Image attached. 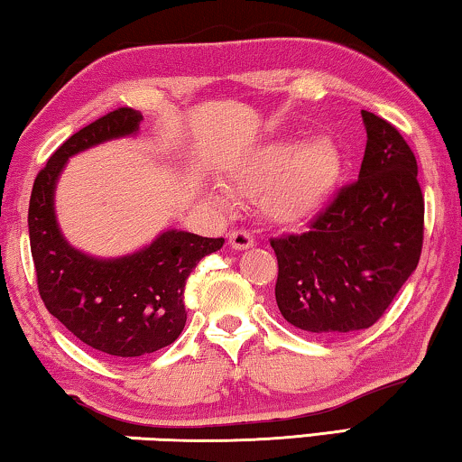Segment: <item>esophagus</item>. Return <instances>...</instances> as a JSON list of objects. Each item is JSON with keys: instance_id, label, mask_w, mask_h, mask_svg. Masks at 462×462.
<instances>
[{"instance_id": "34e87169", "label": "esophagus", "mask_w": 462, "mask_h": 462, "mask_svg": "<svg viewBox=\"0 0 462 462\" xmlns=\"http://www.w3.org/2000/svg\"><path fill=\"white\" fill-rule=\"evenodd\" d=\"M229 245L233 250H250L254 245V237L245 229H237L229 233Z\"/></svg>"}]
</instances>
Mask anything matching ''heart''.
<instances>
[{
    "label": "heart",
    "instance_id": "obj_1",
    "mask_svg": "<svg viewBox=\"0 0 462 462\" xmlns=\"http://www.w3.org/2000/svg\"><path fill=\"white\" fill-rule=\"evenodd\" d=\"M342 169V152L329 137H277L239 160L231 183L242 193L263 191L260 208L275 223H300L329 202Z\"/></svg>",
    "mask_w": 462,
    "mask_h": 462
}]
</instances>
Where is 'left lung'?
<instances>
[{"instance_id":"obj_1","label":"left lung","mask_w":462,"mask_h":462,"mask_svg":"<svg viewBox=\"0 0 462 462\" xmlns=\"http://www.w3.org/2000/svg\"><path fill=\"white\" fill-rule=\"evenodd\" d=\"M366 148L358 181L296 236L271 239L275 298L287 323L317 336L369 329L419 264L423 193L409 143L363 110Z\"/></svg>"}]
</instances>
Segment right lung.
<instances>
[{
  "label": "right lung",
  "instance_id": "right-lung-1",
  "mask_svg": "<svg viewBox=\"0 0 462 462\" xmlns=\"http://www.w3.org/2000/svg\"><path fill=\"white\" fill-rule=\"evenodd\" d=\"M142 120V112L118 108L66 139L37 175L29 204L31 254L45 309L83 344L112 358L145 356L181 336L185 281L199 260L225 244L223 237L166 229L137 252L99 258L64 237L56 187L69 158L135 137Z\"/></svg>",
  "mask_w": 462,
  "mask_h": 462
}]
</instances>
